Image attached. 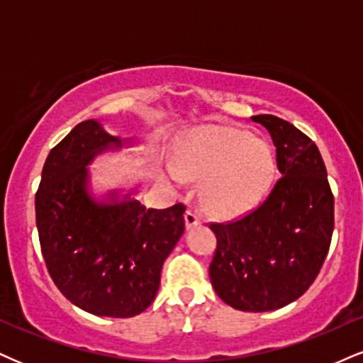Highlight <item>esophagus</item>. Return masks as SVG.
<instances>
[{"label":"esophagus","instance_id":"1","mask_svg":"<svg viewBox=\"0 0 363 363\" xmlns=\"http://www.w3.org/2000/svg\"><path fill=\"white\" fill-rule=\"evenodd\" d=\"M184 221H186V228H193V226L201 225V216L198 213L193 211V209H187L186 215H184Z\"/></svg>","mask_w":363,"mask_h":363}]
</instances>
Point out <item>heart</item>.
Listing matches in <instances>:
<instances>
[{
	"label": "heart",
	"mask_w": 363,
	"mask_h": 363,
	"mask_svg": "<svg viewBox=\"0 0 363 363\" xmlns=\"http://www.w3.org/2000/svg\"><path fill=\"white\" fill-rule=\"evenodd\" d=\"M174 167L186 179H203L201 199L211 213L238 215L260 203L276 174L265 140L223 125H203L176 140Z\"/></svg>",
	"instance_id": "1"
}]
</instances>
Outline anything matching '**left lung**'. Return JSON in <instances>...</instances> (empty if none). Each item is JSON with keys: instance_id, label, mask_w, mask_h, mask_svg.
<instances>
[{"instance_id": "8db88e82", "label": "left lung", "mask_w": 363, "mask_h": 363, "mask_svg": "<svg viewBox=\"0 0 363 363\" xmlns=\"http://www.w3.org/2000/svg\"><path fill=\"white\" fill-rule=\"evenodd\" d=\"M252 120L270 133L281 179L248 215L209 225L218 240L209 279L231 308L264 313L301 298L320 274L333 235L335 199L311 138L274 115Z\"/></svg>"}]
</instances>
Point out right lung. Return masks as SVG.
I'll use <instances>...</instances> for the list:
<instances>
[{"label":"right lung","instance_id":"1","mask_svg":"<svg viewBox=\"0 0 363 363\" xmlns=\"http://www.w3.org/2000/svg\"><path fill=\"white\" fill-rule=\"evenodd\" d=\"M96 120L76 125L47 157L35 194L38 238L59 291L96 316L132 318L150 306L164 260L184 233V204L145 208L110 193L87 191L86 167L98 154L121 148Z\"/></svg>","mask_w":363,"mask_h":363}]
</instances>
